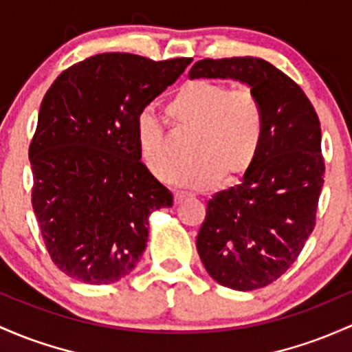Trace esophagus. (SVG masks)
I'll return each instance as SVG.
<instances>
[{"instance_id":"34e87169","label":"esophagus","mask_w":352,"mask_h":352,"mask_svg":"<svg viewBox=\"0 0 352 352\" xmlns=\"http://www.w3.org/2000/svg\"><path fill=\"white\" fill-rule=\"evenodd\" d=\"M187 194H185V192H175V194H173V202L175 204H182L184 200H187Z\"/></svg>"}]
</instances>
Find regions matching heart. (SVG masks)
<instances>
[{
	"mask_svg": "<svg viewBox=\"0 0 352 352\" xmlns=\"http://www.w3.org/2000/svg\"><path fill=\"white\" fill-rule=\"evenodd\" d=\"M165 115L175 129L194 133L187 165L175 182L194 190L215 184H237L256 164L265 135V110L252 88L230 90L212 80H192L177 88L165 105ZM137 145L145 167L158 180H168L177 160L167 148L164 126L142 115L137 120Z\"/></svg>",
	"mask_w": 352,
	"mask_h": 352,
	"instance_id": "1",
	"label": "heart"
}]
</instances>
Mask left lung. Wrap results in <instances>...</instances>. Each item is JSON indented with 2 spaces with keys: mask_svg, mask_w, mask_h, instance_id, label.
I'll list each match as a JSON object with an SVG mask.
<instances>
[{
  "mask_svg": "<svg viewBox=\"0 0 352 352\" xmlns=\"http://www.w3.org/2000/svg\"><path fill=\"white\" fill-rule=\"evenodd\" d=\"M190 80H237L261 96L265 135L242 182L217 192L197 235V250L214 280L254 291L296 262L316 226L324 184L320 123L297 83L262 58L197 61Z\"/></svg>",
  "mask_w": 352,
  "mask_h": 352,
  "instance_id": "8db88e82",
  "label": "left lung"
}]
</instances>
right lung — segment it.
I'll return each mask as SVG.
<instances>
[{"label": "right lung", "instance_id": "add662e5", "mask_svg": "<svg viewBox=\"0 0 352 352\" xmlns=\"http://www.w3.org/2000/svg\"><path fill=\"white\" fill-rule=\"evenodd\" d=\"M192 58L102 53L65 69L46 91L30 145L32 204L52 261L91 285L129 276L148 217L173 197L140 162L137 120Z\"/></svg>", "mask_w": 352, "mask_h": 352}]
</instances>
